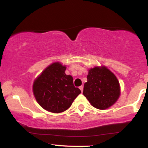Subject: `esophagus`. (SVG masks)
I'll use <instances>...</instances> for the list:
<instances>
[{
	"mask_svg": "<svg viewBox=\"0 0 148 148\" xmlns=\"http://www.w3.org/2000/svg\"><path fill=\"white\" fill-rule=\"evenodd\" d=\"M79 89H80V90L82 91V92H83V90H84V86H80L79 87Z\"/></svg>",
	"mask_w": 148,
	"mask_h": 148,
	"instance_id": "obj_1",
	"label": "esophagus"
}]
</instances>
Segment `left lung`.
<instances>
[{
    "instance_id": "8db88e82",
    "label": "left lung",
    "mask_w": 148,
    "mask_h": 148,
    "mask_svg": "<svg viewBox=\"0 0 148 148\" xmlns=\"http://www.w3.org/2000/svg\"><path fill=\"white\" fill-rule=\"evenodd\" d=\"M88 81L83 94L94 108L104 110L115 104L120 96L119 80L106 66H95L88 70Z\"/></svg>"
}]
</instances>
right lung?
<instances>
[{
  "label": "right lung",
  "mask_w": 148,
  "mask_h": 148,
  "mask_svg": "<svg viewBox=\"0 0 148 148\" xmlns=\"http://www.w3.org/2000/svg\"><path fill=\"white\" fill-rule=\"evenodd\" d=\"M66 66L55 62L47 66L34 80L33 93L44 110L60 113L69 108L81 90L73 85L72 76L65 74Z\"/></svg>",
  "instance_id": "add662e5"
}]
</instances>
